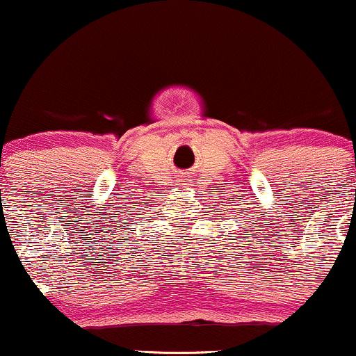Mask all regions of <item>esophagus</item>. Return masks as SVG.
<instances>
[{
    "label": "esophagus",
    "mask_w": 356,
    "mask_h": 356,
    "mask_svg": "<svg viewBox=\"0 0 356 356\" xmlns=\"http://www.w3.org/2000/svg\"><path fill=\"white\" fill-rule=\"evenodd\" d=\"M181 182H182V186H191V184H189V181H187V179H182Z\"/></svg>",
    "instance_id": "34e87169"
}]
</instances>
